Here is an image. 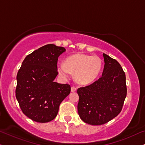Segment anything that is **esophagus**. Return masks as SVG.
I'll list each match as a JSON object with an SVG mask.
<instances>
[{
    "instance_id": "obj_1",
    "label": "esophagus",
    "mask_w": 145,
    "mask_h": 145,
    "mask_svg": "<svg viewBox=\"0 0 145 145\" xmlns=\"http://www.w3.org/2000/svg\"><path fill=\"white\" fill-rule=\"evenodd\" d=\"M76 91V88L74 87H71V92H75Z\"/></svg>"
}]
</instances>
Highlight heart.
I'll use <instances>...</instances> for the list:
<instances>
[{"instance_id": "heart-1", "label": "heart", "mask_w": 145, "mask_h": 145, "mask_svg": "<svg viewBox=\"0 0 145 145\" xmlns=\"http://www.w3.org/2000/svg\"><path fill=\"white\" fill-rule=\"evenodd\" d=\"M102 66V60L99 57L76 54L68 57L64 64H58L57 71L64 78L69 77L70 72H74L76 81L81 85H87L97 78Z\"/></svg>"}]
</instances>
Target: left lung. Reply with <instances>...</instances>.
Instances as JSON below:
<instances>
[{"instance_id": "1", "label": "left lung", "mask_w": 145, "mask_h": 145, "mask_svg": "<svg viewBox=\"0 0 145 145\" xmlns=\"http://www.w3.org/2000/svg\"><path fill=\"white\" fill-rule=\"evenodd\" d=\"M102 75L88 86L78 89V114L84 122L101 125L116 117L126 97V75L117 60L103 54Z\"/></svg>"}]
</instances>
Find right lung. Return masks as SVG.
Segmentation results:
<instances>
[{"label":"right lung","instance_id":"obj_1","mask_svg":"<svg viewBox=\"0 0 145 145\" xmlns=\"http://www.w3.org/2000/svg\"><path fill=\"white\" fill-rule=\"evenodd\" d=\"M64 47L48 44L25 57L17 75L16 98L23 113L37 122H50L71 92L68 84L55 82L57 62Z\"/></svg>","mask_w":145,"mask_h":145}]
</instances>
